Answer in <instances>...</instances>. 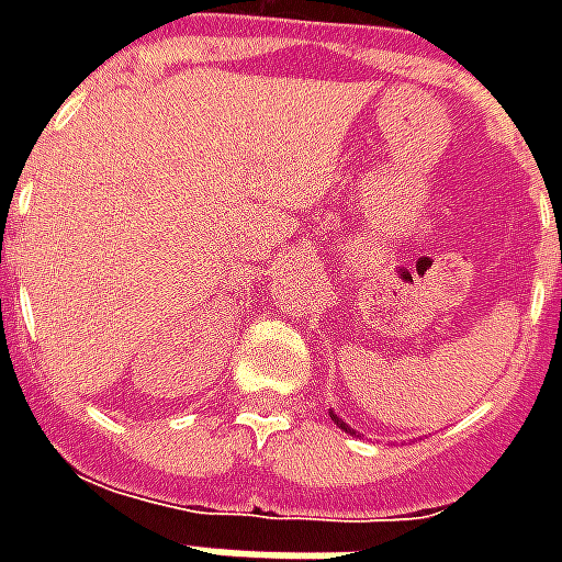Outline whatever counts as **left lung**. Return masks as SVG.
Instances as JSON below:
<instances>
[{"label":"left lung","mask_w":562,"mask_h":562,"mask_svg":"<svg viewBox=\"0 0 562 562\" xmlns=\"http://www.w3.org/2000/svg\"><path fill=\"white\" fill-rule=\"evenodd\" d=\"M334 422H337V424H340V427H342V430H349V424H342V422H340V418H337V415H334ZM349 434H352V430H349Z\"/></svg>","instance_id":"8db88e82"}]
</instances>
